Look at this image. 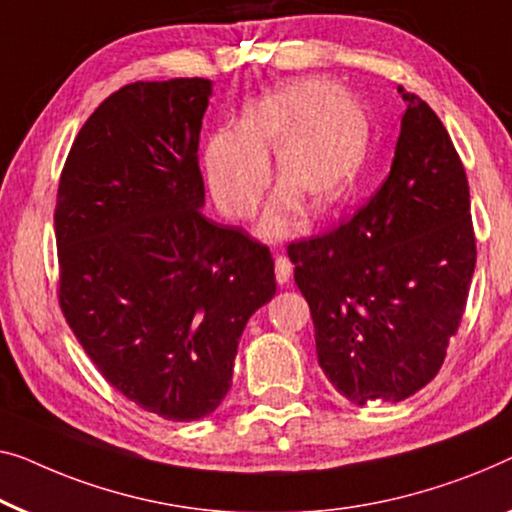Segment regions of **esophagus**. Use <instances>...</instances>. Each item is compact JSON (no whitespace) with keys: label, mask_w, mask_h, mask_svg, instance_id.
<instances>
[{"label":"esophagus","mask_w":512,"mask_h":512,"mask_svg":"<svg viewBox=\"0 0 512 512\" xmlns=\"http://www.w3.org/2000/svg\"><path fill=\"white\" fill-rule=\"evenodd\" d=\"M291 272H293V263L288 256H277V261H274V277H277L279 284H286L288 279H291Z\"/></svg>","instance_id":"34e87169"}]
</instances>
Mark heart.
<instances>
[{"instance_id": "1", "label": "heart", "mask_w": 512, "mask_h": 512, "mask_svg": "<svg viewBox=\"0 0 512 512\" xmlns=\"http://www.w3.org/2000/svg\"><path fill=\"white\" fill-rule=\"evenodd\" d=\"M369 127L360 106L335 96L318 80H291L244 108L238 129L207 140L203 164L214 203L233 219H247L270 184L268 159L277 152V184L311 212L337 201L365 166ZM291 203L265 217L268 238L286 233Z\"/></svg>"}]
</instances>
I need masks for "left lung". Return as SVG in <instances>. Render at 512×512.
<instances>
[{"instance_id":"1","label":"left lung","mask_w":512,"mask_h":512,"mask_svg":"<svg viewBox=\"0 0 512 512\" xmlns=\"http://www.w3.org/2000/svg\"><path fill=\"white\" fill-rule=\"evenodd\" d=\"M406 101L381 189L337 226L288 244L318 365L353 404L402 402L439 374L476 268L469 182L443 122Z\"/></svg>"}]
</instances>
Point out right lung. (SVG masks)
<instances>
[{
  "label": "right lung",
  "instance_id": "right-lung-1",
  "mask_svg": "<svg viewBox=\"0 0 512 512\" xmlns=\"http://www.w3.org/2000/svg\"><path fill=\"white\" fill-rule=\"evenodd\" d=\"M210 94L207 78L110 94L73 140L55 205L66 323L117 392L175 422L221 404L244 325L277 291L270 249L201 212Z\"/></svg>",
  "mask_w": 512,
  "mask_h": 512
}]
</instances>
